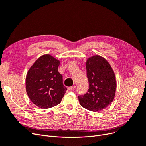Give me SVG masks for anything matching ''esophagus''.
<instances>
[{"label":"esophagus","instance_id":"esophagus-1","mask_svg":"<svg viewBox=\"0 0 146 146\" xmlns=\"http://www.w3.org/2000/svg\"><path fill=\"white\" fill-rule=\"evenodd\" d=\"M75 88V86H73L68 87V89H69V90H74Z\"/></svg>","mask_w":146,"mask_h":146}]
</instances>
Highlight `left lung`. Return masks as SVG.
Segmentation results:
<instances>
[{
	"label": "left lung",
	"instance_id": "1",
	"mask_svg": "<svg viewBox=\"0 0 146 146\" xmlns=\"http://www.w3.org/2000/svg\"><path fill=\"white\" fill-rule=\"evenodd\" d=\"M89 82L87 92L78 96L80 105L90 111L98 112L108 106L114 99L116 81L115 73L109 62L95 55L86 62Z\"/></svg>",
	"mask_w": 146,
	"mask_h": 146
}]
</instances>
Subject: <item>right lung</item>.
<instances>
[{
    "label": "right lung",
    "instance_id": "1",
    "mask_svg": "<svg viewBox=\"0 0 146 146\" xmlns=\"http://www.w3.org/2000/svg\"><path fill=\"white\" fill-rule=\"evenodd\" d=\"M60 61L50 54L40 57L27 74L25 86L31 101L37 106L48 109L59 104L67 90L58 72Z\"/></svg>",
    "mask_w": 146,
    "mask_h": 146
}]
</instances>
